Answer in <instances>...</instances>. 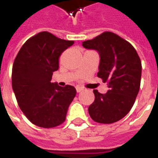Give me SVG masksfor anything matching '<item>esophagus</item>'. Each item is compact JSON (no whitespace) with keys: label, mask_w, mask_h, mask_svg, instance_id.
Masks as SVG:
<instances>
[{"label":"esophagus","mask_w":158,"mask_h":158,"mask_svg":"<svg viewBox=\"0 0 158 158\" xmlns=\"http://www.w3.org/2000/svg\"><path fill=\"white\" fill-rule=\"evenodd\" d=\"M82 90H84V88H83V87H80V86H77V87H76V91H77V93L81 92Z\"/></svg>","instance_id":"esophagus-1"}]
</instances>
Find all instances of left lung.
<instances>
[{
	"mask_svg": "<svg viewBox=\"0 0 158 158\" xmlns=\"http://www.w3.org/2000/svg\"><path fill=\"white\" fill-rule=\"evenodd\" d=\"M88 50H97L100 62L98 77L108 83V90H94L95 99L89 107L91 118L99 123H113L127 115L140 89L142 64L134 47L116 34L103 32L83 42Z\"/></svg>",
	"mask_w": 158,
	"mask_h": 158,
	"instance_id": "1",
	"label": "left lung"
}]
</instances>
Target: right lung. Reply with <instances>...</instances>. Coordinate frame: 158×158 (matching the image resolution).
<instances>
[{
	"label": "right lung",
	"mask_w": 158,
	"mask_h": 158,
	"mask_svg": "<svg viewBox=\"0 0 158 158\" xmlns=\"http://www.w3.org/2000/svg\"><path fill=\"white\" fill-rule=\"evenodd\" d=\"M74 43L43 31L27 40L15 57L12 89L21 111L38 127H55L65 121L76 89L60 87L51 79L61 54Z\"/></svg>",
	"instance_id": "1"
}]
</instances>
